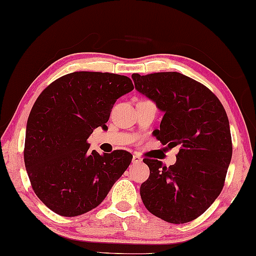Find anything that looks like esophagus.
<instances>
[{"label": "esophagus", "mask_w": 256, "mask_h": 256, "mask_svg": "<svg viewBox=\"0 0 256 256\" xmlns=\"http://www.w3.org/2000/svg\"><path fill=\"white\" fill-rule=\"evenodd\" d=\"M141 161H142V158L138 156V154H134L132 155V164H141Z\"/></svg>", "instance_id": "esophagus-1"}]
</instances>
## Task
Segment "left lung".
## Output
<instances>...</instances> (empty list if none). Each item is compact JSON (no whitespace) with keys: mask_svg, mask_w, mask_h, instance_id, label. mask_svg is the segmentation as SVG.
Listing matches in <instances>:
<instances>
[{"mask_svg":"<svg viewBox=\"0 0 256 256\" xmlns=\"http://www.w3.org/2000/svg\"><path fill=\"white\" fill-rule=\"evenodd\" d=\"M135 88L164 112L155 138L178 147L176 164L144 158L150 174L140 187L146 208L170 224L193 221L224 188L233 144L224 106L210 89L181 72L132 74Z\"/></svg>","mask_w":256,"mask_h":256,"instance_id":"obj_1","label":"left lung"}]
</instances>
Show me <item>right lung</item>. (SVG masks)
I'll list each match as a JSON object with an SVG mask.
<instances>
[{"label":"right lung","mask_w":256,"mask_h":256,"mask_svg":"<svg viewBox=\"0 0 256 256\" xmlns=\"http://www.w3.org/2000/svg\"><path fill=\"white\" fill-rule=\"evenodd\" d=\"M132 89L124 75L74 72L52 82L35 101L23 156L35 194L54 213L72 218L98 207L129 167L130 152L100 155L89 150L87 138L107 127L116 100Z\"/></svg>","instance_id":"add662e5"}]
</instances>
